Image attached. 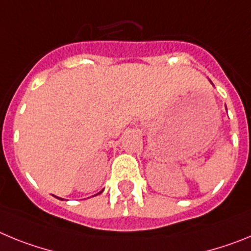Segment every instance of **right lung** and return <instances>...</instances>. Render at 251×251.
Returning a JSON list of instances; mask_svg holds the SVG:
<instances>
[{
    "label": "right lung",
    "mask_w": 251,
    "mask_h": 251,
    "mask_svg": "<svg viewBox=\"0 0 251 251\" xmlns=\"http://www.w3.org/2000/svg\"><path fill=\"white\" fill-rule=\"evenodd\" d=\"M101 192V191H100ZM100 192H99V194H100ZM57 199H60V197H57ZM60 200H63V199H60Z\"/></svg>",
    "instance_id": "1"
}]
</instances>
